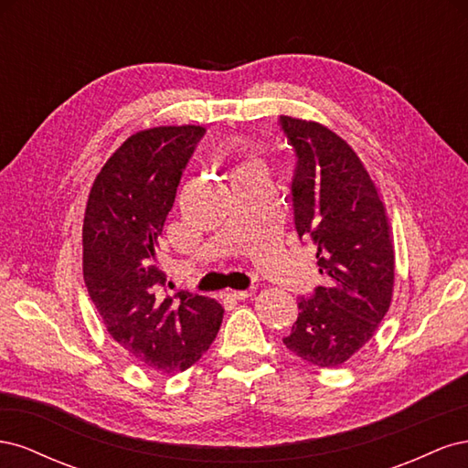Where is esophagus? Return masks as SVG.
I'll list each match as a JSON object with an SVG mask.
<instances>
[{"mask_svg": "<svg viewBox=\"0 0 468 468\" xmlns=\"http://www.w3.org/2000/svg\"><path fill=\"white\" fill-rule=\"evenodd\" d=\"M251 292L253 291H232V289H229L224 292V296H226V299H232V301H246L248 296H251Z\"/></svg>", "mask_w": 468, "mask_h": 468, "instance_id": "34e87169", "label": "esophagus"}]
</instances>
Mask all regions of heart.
Instances as JSON below:
<instances>
[{
	"mask_svg": "<svg viewBox=\"0 0 468 468\" xmlns=\"http://www.w3.org/2000/svg\"><path fill=\"white\" fill-rule=\"evenodd\" d=\"M251 164H258V162H256V160H248L246 164H242V165H239L238 169H242V167H246V165H251Z\"/></svg>",
	"mask_w": 468,
	"mask_h": 468,
	"instance_id": "b5f03b06",
	"label": "heart"
}]
</instances>
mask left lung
Returning a JSON list of instances; mask_svg holds the SVG:
<instances>
[{"label": "left lung", "mask_w": 468, "mask_h": 468, "mask_svg": "<svg viewBox=\"0 0 468 468\" xmlns=\"http://www.w3.org/2000/svg\"><path fill=\"white\" fill-rule=\"evenodd\" d=\"M296 162L294 224L316 248L325 287L299 299L282 344L310 365H344L369 344L394 292V244L385 203L342 136L316 121L281 117Z\"/></svg>", "instance_id": "1"}]
</instances>
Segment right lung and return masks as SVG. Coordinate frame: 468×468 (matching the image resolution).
Masks as SVG:
<instances>
[{"mask_svg": "<svg viewBox=\"0 0 468 468\" xmlns=\"http://www.w3.org/2000/svg\"><path fill=\"white\" fill-rule=\"evenodd\" d=\"M197 124L138 131L112 152L90 189L83 215V281L115 342L154 371H186L220 330L215 299L165 282L155 248L195 143Z\"/></svg>", "mask_w": 468, "mask_h": 468, "instance_id": "obj_1", "label": "right lung"}]
</instances>
